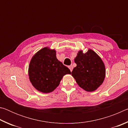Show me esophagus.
Here are the masks:
<instances>
[{
  "label": "esophagus",
  "instance_id": "34e87169",
  "mask_svg": "<svg viewBox=\"0 0 128 128\" xmlns=\"http://www.w3.org/2000/svg\"><path fill=\"white\" fill-rule=\"evenodd\" d=\"M68 68H69V69H70V70L71 71V72H72V70H73V66H72V65H71V66H68Z\"/></svg>",
  "mask_w": 128,
  "mask_h": 128
}]
</instances>
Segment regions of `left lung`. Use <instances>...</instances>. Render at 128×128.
<instances>
[{
  "instance_id": "left-lung-1",
  "label": "left lung",
  "mask_w": 128,
  "mask_h": 128,
  "mask_svg": "<svg viewBox=\"0 0 128 128\" xmlns=\"http://www.w3.org/2000/svg\"><path fill=\"white\" fill-rule=\"evenodd\" d=\"M74 62L77 66L72 75L80 87L87 92H93L102 85L105 78V66L94 51L88 50L85 54L79 51Z\"/></svg>"
}]
</instances>
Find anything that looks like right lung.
I'll use <instances>...</instances> for the list:
<instances>
[{
    "label": "right lung",
    "mask_w": 128,
    "mask_h": 128,
    "mask_svg": "<svg viewBox=\"0 0 128 128\" xmlns=\"http://www.w3.org/2000/svg\"><path fill=\"white\" fill-rule=\"evenodd\" d=\"M68 68L57 59L56 52L45 47L34 55L29 67L32 85L40 92H52L59 86L63 76L70 74Z\"/></svg>",
    "instance_id": "add662e5"
}]
</instances>
